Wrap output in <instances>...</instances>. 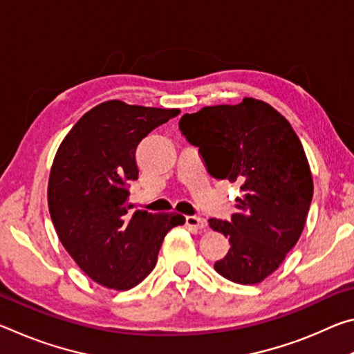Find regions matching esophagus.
<instances>
[{"instance_id": "34e87169", "label": "esophagus", "mask_w": 354, "mask_h": 354, "mask_svg": "<svg viewBox=\"0 0 354 354\" xmlns=\"http://www.w3.org/2000/svg\"><path fill=\"white\" fill-rule=\"evenodd\" d=\"M185 225L192 227V230H203L206 226V220L198 217V215H187L185 217Z\"/></svg>"}]
</instances>
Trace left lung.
I'll list each match as a JSON object with an SVG mask.
<instances>
[{"label": "left lung", "mask_w": 354, "mask_h": 354, "mask_svg": "<svg viewBox=\"0 0 354 354\" xmlns=\"http://www.w3.org/2000/svg\"><path fill=\"white\" fill-rule=\"evenodd\" d=\"M179 129L200 148L209 175L241 184L231 220H209L231 243L214 268L232 283H261L306 223L314 184L301 142L278 111L254 98L184 113Z\"/></svg>", "instance_id": "8db88e82"}]
</instances>
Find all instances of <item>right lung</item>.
Wrapping results in <instances>:
<instances>
[{
    "mask_svg": "<svg viewBox=\"0 0 354 354\" xmlns=\"http://www.w3.org/2000/svg\"><path fill=\"white\" fill-rule=\"evenodd\" d=\"M178 109L112 100L80 118L59 147L48 207L59 241L81 270L109 289L128 290L156 266L160 245L181 214H129V184L139 176L136 149Z\"/></svg>",
    "mask_w": 354,
    "mask_h": 354,
    "instance_id": "add662e5",
    "label": "right lung"
}]
</instances>
